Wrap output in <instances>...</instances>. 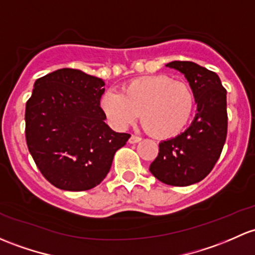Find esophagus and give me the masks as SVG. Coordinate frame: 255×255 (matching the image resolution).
Segmentation results:
<instances>
[{
	"instance_id": "obj_1",
	"label": "esophagus",
	"mask_w": 255,
	"mask_h": 255,
	"mask_svg": "<svg viewBox=\"0 0 255 255\" xmlns=\"http://www.w3.org/2000/svg\"><path fill=\"white\" fill-rule=\"evenodd\" d=\"M140 140H141L140 136H136V135H130V138H129L130 144H136V143H139Z\"/></svg>"
}]
</instances>
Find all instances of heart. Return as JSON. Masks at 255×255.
I'll return each mask as SVG.
<instances>
[{
	"instance_id": "obj_1",
	"label": "heart",
	"mask_w": 255,
	"mask_h": 255,
	"mask_svg": "<svg viewBox=\"0 0 255 255\" xmlns=\"http://www.w3.org/2000/svg\"><path fill=\"white\" fill-rule=\"evenodd\" d=\"M194 104L188 84L163 74L138 77L123 85L122 94L107 90L101 98V109L115 127H128L140 116L144 127L160 139L183 132Z\"/></svg>"
}]
</instances>
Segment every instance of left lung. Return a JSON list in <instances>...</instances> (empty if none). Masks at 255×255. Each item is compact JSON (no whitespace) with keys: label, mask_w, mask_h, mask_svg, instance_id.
<instances>
[{"label":"left lung","mask_w":255,"mask_h":255,"mask_svg":"<svg viewBox=\"0 0 255 255\" xmlns=\"http://www.w3.org/2000/svg\"><path fill=\"white\" fill-rule=\"evenodd\" d=\"M166 67L178 71L189 83L197 114L183 133L159 144V155L149 170L162 183L191 186L210 173L224 148L227 134L226 89L215 72L194 62L173 61Z\"/></svg>","instance_id":"left-lung-1"}]
</instances>
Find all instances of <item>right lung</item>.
I'll return each instance as SVG.
<instances>
[{
	"label": "right lung",
	"instance_id": "obj_1",
	"mask_svg": "<svg viewBox=\"0 0 255 255\" xmlns=\"http://www.w3.org/2000/svg\"><path fill=\"white\" fill-rule=\"evenodd\" d=\"M105 83L62 68L36 79L25 106V138L40 172L57 188L80 192L98 186L115 152L129 139L106 125L100 107Z\"/></svg>",
	"mask_w": 255,
	"mask_h": 255
}]
</instances>
